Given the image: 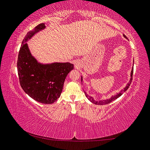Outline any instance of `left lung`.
<instances>
[{
    "label": "left lung",
    "mask_w": 150,
    "mask_h": 150,
    "mask_svg": "<svg viewBox=\"0 0 150 150\" xmlns=\"http://www.w3.org/2000/svg\"><path fill=\"white\" fill-rule=\"evenodd\" d=\"M124 37H125V38H127V37H126V35H124ZM133 64H134V63H133ZM133 66H134V65H133ZM133 68H134L132 67V70H131V72H130V79L129 82H128V83H127V85L126 86V87H125L124 89H123V90H122L121 91H120V92L117 93L114 96H112L111 98H110L109 99H106V100H100V101H96L95 99H93V97H91V96H90V95H88V94L87 93L85 92V91H84L86 98H87L88 99V100H90V101L91 102V103H93L96 104V105H102L108 104V103H111V102L113 101L114 100H115V99H117L118 98H119L120 96H121L122 95V93H124V92H125V91L128 90V88H129V86H130L131 82H132V80ZM81 80H82H82H83L82 76H81Z\"/></svg>",
    "instance_id": "8db88e82"
}]
</instances>
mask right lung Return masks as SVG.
<instances>
[{"label": "right lung", "instance_id": "obj_1", "mask_svg": "<svg viewBox=\"0 0 150 150\" xmlns=\"http://www.w3.org/2000/svg\"><path fill=\"white\" fill-rule=\"evenodd\" d=\"M45 28L44 23H40L25 36L18 53L17 68L25 93L39 103L52 104L60 98L66 77L74 69V64L57 62L43 64L31 54L27 42Z\"/></svg>", "mask_w": 150, "mask_h": 150}]
</instances>
